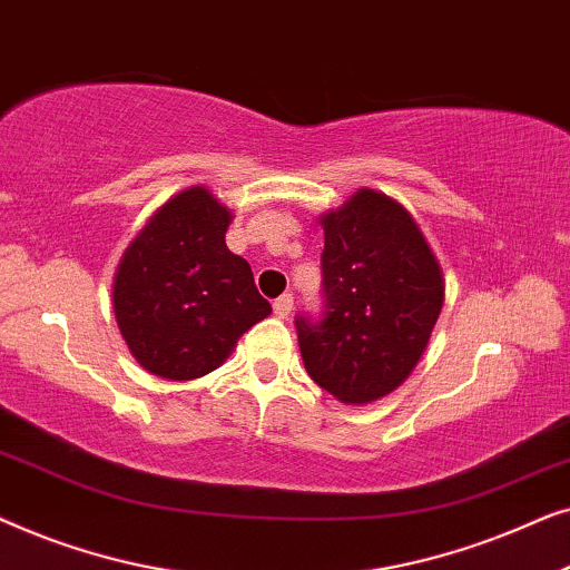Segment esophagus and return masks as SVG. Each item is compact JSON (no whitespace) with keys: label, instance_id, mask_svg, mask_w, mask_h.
Wrapping results in <instances>:
<instances>
[{"label":"esophagus","instance_id":"34e87169","mask_svg":"<svg viewBox=\"0 0 570 570\" xmlns=\"http://www.w3.org/2000/svg\"><path fill=\"white\" fill-rule=\"evenodd\" d=\"M275 316L277 318H287L291 316V311H293V295L291 293H285V295H279V298L275 301Z\"/></svg>","mask_w":570,"mask_h":570}]
</instances>
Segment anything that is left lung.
<instances>
[{"mask_svg": "<svg viewBox=\"0 0 570 570\" xmlns=\"http://www.w3.org/2000/svg\"><path fill=\"white\" fill-rule=\"evenodd\" d=\"M324 228L322 322L298 318L308 376L345 404H371L404 384L443 308V269L407 207L357 189L318 215Z\"/></svg>", "mask_w": 570, "mask_h": 570, "instance_id": "1", "label": "left lung"}]
</instances>
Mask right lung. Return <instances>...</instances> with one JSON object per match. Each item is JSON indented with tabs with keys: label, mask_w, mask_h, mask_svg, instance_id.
<instances>
[{
	"label": "right lung",
	"mask_w": 570,
	"mask_h": 570,
	"mask_svg": "<svg viewBox=\"0 0 570 570\" xmlns=\"http://www.w3.org/2000/svg\"><path fill=\"white\" fill-rule=\"evenodd\" d=\"M233 213L207 186L155 209L114 275L111 303L129 353L153 376H207L240 334L272 314L244 256L225 246Z\"/></svg>",
	"instance_id": "add662e5"
}]
</instances>
